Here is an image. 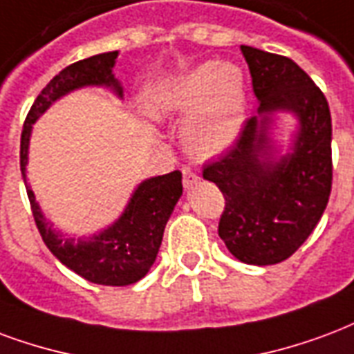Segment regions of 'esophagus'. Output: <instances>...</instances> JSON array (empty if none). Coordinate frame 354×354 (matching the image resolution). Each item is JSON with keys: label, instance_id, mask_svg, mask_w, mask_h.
Here are the masks:
<instances>
[{"label": "esophagus", "instance_id": "34e87169", "mask_svg": "<svg viewBox=\"0 0 354 354\" xmlns=\"http://www.w3.org/2000/svg\"><path fill=\"white\" fill-rule=\"evenodd\" d=\"M182 178H184V187H187V189L198 182V174L193 169H189V167L182 169Z\"/></svg>", "mask_w": 354, "mask_h": 354}]
</instances>
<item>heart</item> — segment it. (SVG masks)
Returning a JSON list of instances; mask_svg holds the SVG:
<instances>
[{
  "label": "heart",
  "instance_id": "1",
  "mask_svg": "<svg viewBox=\"0 0 354 354\" xmlns=\"http://www.w3.org/2000/svg\"><path fill=\"white\" fill-rule=\"evenodd\" d=\"M148 109L156 116L198 111L185 131L187 144L197 153H216L232 142L242 124V73L234 65L204 64L174 82L153 86Z\"/></svg>",
  "mask_w": 354,
  "mask_h": 354
}]
</instances>
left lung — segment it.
Returning a JSON list of instances; mask_svg holds the SVG:
<instances>
[{
	"label": "left lung",
	"instance_id": "8db88e82",
	"mask_svg": "<svg viewBox=\"0 0 354 354\" xmlns=\"http://www.w3.org/2000/svg\"><path fill=\"white\" fill-rule=\"evenodd\" d=\"M263 118H250L223 156L204 165L219 187L225 210L217 232L245 264H277L306 242L332 189V118L328 101L306 71L279 54L240 46ZM290 110L301 122L295 151L279 162L268 155L272 113Z\"/></svg>",
	"mask_w": 354,
	"mask_h": 354
}]
</instances>
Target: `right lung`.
Here are the masks:
<instances>
[{
  "instance_id": "right-lung-1",
  "label": "right lung",
  "mask_w": 354,
  "mask_h": 354,
  "mask_svg": "<svg viewBox=\"0 0 354 354\" xmlns=\"http://www.w3.org/2000/svg\"><path fill=\"white\" fill-rule=\"evenodd\" d=\"M118 52H106L80 59L59 71L50 82L39 93L35 103L24 122L20 137V170L30 198L31 214L46 248L62 263L84 279L97 285L137 283L142 279L157 257V251L163 240L165 225L182 195V172L172 170L163 176L150 178L138 185L135 195L127 204L124 216L109 229L90 238L75 240L65 238L52 229V225L41 214L37 201L26 182V163H28V144H30L31 125L43 114L52 101H56L67 91L80 86H112L122 95V88L112 75Z\"/></svg>"
}]
</instances>
